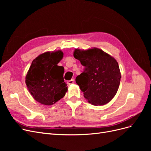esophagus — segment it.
<instances>
[{"label":"esophagus","mask_w":151,"mask_h":151,"mask_svg":"<svg viewBox=\"0 0 151 151\" xmlns=\"http://www.w3.org/2000/svg\"><path fill=\"white\" fill-rule=\"evenodd\" d=\"M74 83V79H71L70 81H67V84H69V85L73 84Z\"/></svg>","instance_id":"1"}]
</instances>
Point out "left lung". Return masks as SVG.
<instances>
[{"mask_svg": "<svg viewBox=\"0 0 151 151\" xmlns=\"http://www.w3.org/2000/svg\"><path fill=\"white\" fill-rule=\"evenodd\" d=\"M73 55L85 68L76 79L84 97L94 106L109 103L120 83L121 72L116 59L96 47L75 49Z\"/></svg>", "mask_w": 151, "mask_h": 151, "instance_id": "1", "label": "left lung"}]
</instances>
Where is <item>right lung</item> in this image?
Returning a JSON list of instances; mask_svg holds the SVG:
<instances>
[{
  "label": "right lung",
  "mask_w": 151,
  "mask_h": 151,
  "mask_svg": "<svg viewBox=\"0 0 151 151\" xmlns=\"http://www.w3.org/2000/svg\"><path fill=\"white\" fill-rule=\"evenodd\" d=\"M63 57V52L58 50L41 53L32 62L25 83L38 103L53 105L65 95L68 88L63 77L64 68L57 65Z\"/></svg>",
  "instance_id": "add662e5"
}]
</instances>
